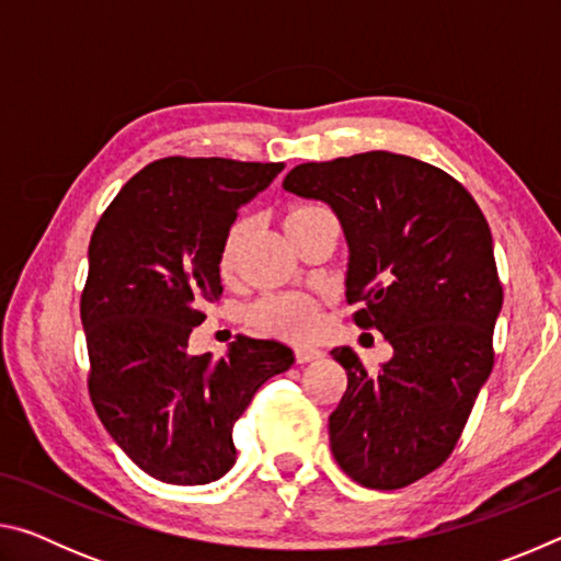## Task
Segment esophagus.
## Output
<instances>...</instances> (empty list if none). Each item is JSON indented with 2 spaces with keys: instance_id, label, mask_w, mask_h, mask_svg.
Wrapping results in <instances>:
<instances>
[{
  "instance_id": "1",
  "label": "esophagus",
  "mask_w": 561,
  "mask_h": 561,
  "mask_svg": "<svg viewBox=\"0 0 561 561\" xmlns=\"http://www.w3.org/2000/svg\"><path fill=\"white\" fill-rule=\"evenodd\" d=\"M324 356V351L317 348V346H297L294 348V358H297V364H309V360H317Z\"/></svg>"
}]
</instances>
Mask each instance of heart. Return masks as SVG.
Returning a JSON list of instances; mask_svg holds the SVG:
<instances>
[{
	"mask_svg": "<svg viewBox=\"0 0 561 561\" xmlns=\"http://www.w3.org/2000/svg\"><path fill=\"white\" fill-rule=\"evenodd\" d=\"M309 207H314V205L294 207L289 215L309 210ZM242 234H244L242 220L232 222L230 230H227V234H225L222 254H220V264L225 272L232 270L234 252H237V247H240ZM252 319H254V324L267 331V334L301 341V339H311L321 329V304H319V299L311 297V294L279 291V294H270V297H264L254 304Z\"/></svg>",
	"mask_w": 561,
	"mask_h": 561,
	"instance_id": "1",
	"label": "heart"
}]
</instances>
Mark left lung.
Segmentation results:
<instances>
[{"label":"left lung","instance_id":"8db88e82","mask_svg":"<svg viewBox=\"0 0 561 561\" xmlns=\"http://www.w3.org/2000/svg\"><path fill=\"white\" fill-rule=\"evenodd\" d=\"M284 190L336 213L356 327L393 346L376 374L348 346L331 351L348 376L329 415L331 453L358 485H411L450 458L495 364L502 284L490 225L453 175L386 150L301 163Z\"/></svg>","mask_w":561,"mask_h":561}]
</instances>
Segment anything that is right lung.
I'll use <instances>...</instances> for the list:
<instances>
[{"mask_svg": "<svg viewBox=\"0 0 561 561\" xmlns=\"http://www.w3.org/2000/svg\"><path fill=\"white\" fill-rule=\"evenodd\" d=\"M282 163L160 158L133 175L89 244L81 324L89 396L121 450L170 485L232 468V428L267 378L294 364L279 341L237 336L222 358L187 339L220 297V254L237 210Z\"/></svg>", "mask_w": 561, "mask_h": 561, "instance_id": "1", "label": "right lung"}]
</instances>
